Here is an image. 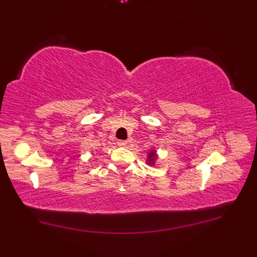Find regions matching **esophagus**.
I'll use <instances>...</instances> for the list:
<instances>
[{
  "mask_svg": "<svg viewBox=\"0 0 257 257\" xmlns=\"http://www.w3.org/2000/svg\"><path fill=\"white\" fill-rule=\"evenodd\" d=\"M126 145H127L126 141H119L118 142V146H120V147H125Z\"/></svg>",
  "mask_w": 257,
  "mask_h": 257,
  "instance_id": "1",
  "label": "esophagus"
}]
</instances>
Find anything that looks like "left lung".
I'll return each instance as SVG.
<instances>
[{
    "mask_svg": "<svg viewBox=\"0 0 257 257\" xmlns=\"http://www.w3.org/2000/svg\"><path fill=\"white\" fill-rule=\"evenodd\" d=\"M157 159H158V155H157V151H154V150H152V151H150L149 153H148V164H150V165H153L154 164V162L157 161Z\"/></svg>",
    "mask_w": 257,
    "mask_h": 257,
    "instance_id": "left-lung-1",
    "label": "left lung"
}]
</instances>
